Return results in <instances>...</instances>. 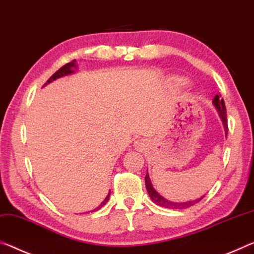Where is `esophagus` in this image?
Masks as SVG:
<instances>
[{
    "label": "esophagus",
    "instance_id": "34e87169",
    "mask_svg": "<svg viewBox=\"0 0 254 254\" xmlns=\"http://www.w3.org/2000/svg\"><path fill=\"white\" fill-rule=\"evenodd\" d=\"M136 144H138V147H139V148H141V147H143V144H144V143H143L142 141H138V142H136Z\"/></svg>",
    "mask_w": 254,
    "mask_h": 254
}]
</instances>
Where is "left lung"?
<instances>
[{
  "mask_svg": "<svg viewBox=\"0 0 254 254\" xmlns=\"http://www.w3.org/2000/svg\"><path fill=\"white\" fill-rule=\"evenodd\" d=\"M221 96L219 95H216L215 98H214V105L216 106L217 110H218V113L221 118V121H223L224 123V127H225V131H228V127H227V114H226V106H225V102L224 99L220 98ZM146 188H147V191L149 193V196H150V199L154 201L156 204H158L160 207H164V208H168V209H187L189 207L193 206V204L198 203L200 200H202V198L204 195L201 196L199 199H195V200H192V201H187V202H173V201H168L167 199L163 198L162 195L158 194V192H157L154 187H152L151 184V181L149 179V175L148 173L146 174Z\"/></svg>",
  "mask_w": 254,
  "mask_h": 254,
  "instance_id": "left-lung-1",
  "label": "left lung"
}]
</instances>
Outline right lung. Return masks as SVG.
<instances>
[{
	"instance_id": "1",
	"label": "right lung",
	"mask_w": 254,
	"mask_h": 254,
	"mask_svg": "<svg viewBox=\"0 0 254 254\" xmlns=\"http://www.w3.org/2000/svg\"><path fill=\"white\" fill-rule=\"evenodd\" d=\"M75 60H73V61H71V62H69V63H66L65 65H63L62 67H60V69L55 72V73L51 76L50 79L47 80L46 81V83L45 84H47V83H50V82H52L53 81V80H55V79H58V78H61V76H63V75H66V74H70V73H72V72H73V70H72V67H75ZM110 195H111V191H110V193H108V195L106 196L105 198V200L103 201L102 203L99 204V206L96 208V209H94V210L92 211H96V210H99L100 208H102L103 206H105L106 204V202L108 201V199H110Z\"/></svg>"
}]
</instances>
